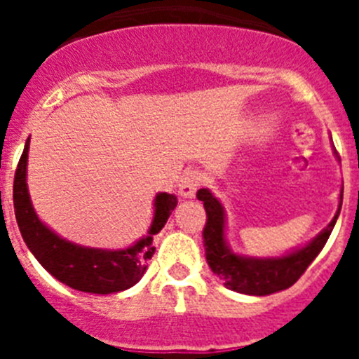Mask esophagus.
I'll return each instance as SVG.
<instances>
[{"label": "esophagus", "mask_w": 359, "mask_h": 359, "mask_svg": "<svg viewBox=\"0 0 359 359\" xmlns=\"http://www.w3.org/2000/svg\"><path fill=\"white\" fill-rule=\"evenodd\" d=\"M199 183H201V176L196 170H189V172L183 174V177L180 180V185H177V192L183 199L194 198L196 192L199 189Z\"/></svg>", "instance_id": "esophagus-1"}]
</instances>
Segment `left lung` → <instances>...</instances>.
I'll return each mask as SVG.
<instances>
[{
	"label": "left lung",
	"instance_id": "8db88e82",
	"mask_svg": "<svg viewBox=\"0 0 359 359\" xmlns=\"http://www.w3.org/2000/svg\"><path fill=\"white\" fill-rule=\"evenodd\" d=\"M334 154L336 158H340L336 149ZM198 199L203 201L207 210V224L203 230V239H205V255L212 271L224 282L228 290L253 294V297H266L293 286L302 277L307 266L322 252L334 228L336 219L340 215L344 185L340 190L338 210L331 223L315 239L278 257H248L233 252L226 243V214L223 203L208 189H199Z\"/></svg>",
	"mask_w": 359,
	"mask_h": 359
}]
</instances>
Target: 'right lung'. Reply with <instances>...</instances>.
Instances as JSON below:
<instances>
[{"mask_svg":"<svg viewBox=\"0 0 359 359\" xmlns=\"http://www.w3.org/2000/svg\"><path fill=\"white\" fill-rule=\"evenodd\" d=\"M30 138L18 163L14 176V210L19 231L32 255L50 275L77 291L109 294L133 287L144 277L147 261L154 255L152 236L165 226L177 205L174 194L160 192L154 198V215L147 236L122 250L81 246L57 236L34 210L27 185V165Z\"/></svg>","mask_w":359,"mask_h":359,"instance_id":"right-lung-1","label":"right lung"}]
</instances>
